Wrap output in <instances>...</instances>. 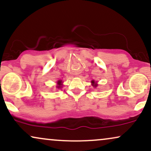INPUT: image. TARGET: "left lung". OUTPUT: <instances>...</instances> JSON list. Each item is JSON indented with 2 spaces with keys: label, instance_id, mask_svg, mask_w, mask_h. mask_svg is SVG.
I'll list each match as a JSON object with an SVG mask.
<instances>
[{
  "label": "left lung",
  "instance_id": "8db88e82",
  "mask_svg": "<svg viewBox=\"0 0 151 151\" xmlns=\"http://www.w3.org/2000/svg\"><path fill=\"white\" fill-rule=\"evenodd\" d=\"M92 83H95V82L93 81H92ZM94 86H97V85H94Z\"/></svg>",
  "mask_w": 151,
  "mask_h": 151
}]
</instances>
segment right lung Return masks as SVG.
<instances>
[{
  "label": "right lung",
  "mask_w": 151,
  "mask_h": 151,
  "mask_svg": "<svg viewBox=\"0 0 151 151\" xmlns=\"http://www.w3.org/2000/svg\"><path fill=\"white\" fill-rule=\"evenodd\" d=\"M60 83H61V81H58V85H60ZM58 87L59 88L60 86H58Z\"/></svg>",
  "instance_id": "add662e5"
}]
</instances>
